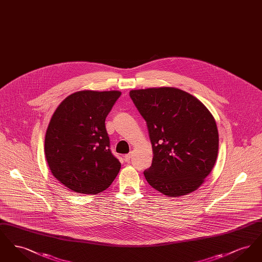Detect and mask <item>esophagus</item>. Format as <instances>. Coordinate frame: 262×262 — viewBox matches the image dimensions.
<instances>
[{
    "mask_svg": "<svg viewBox=\"0 0 262 262\" xmlns=\"http://www.w3.org/2000/svg\"><path fill=\"white\" fill-rule=\"evenodd\" d=\"M124 158H125V161H129L130 158H132V152L128 153V154H125V156H124Z\"/></svg>",
    "mask_w": 262,
    "mask_h": 262,
    "instance_id": "esophagus-1",
    "label": "esophagus"
}]
</instances>
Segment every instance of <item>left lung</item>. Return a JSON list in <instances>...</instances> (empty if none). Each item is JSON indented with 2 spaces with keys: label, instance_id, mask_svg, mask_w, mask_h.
Here are the masks:
<instances>
[{
  "label": "left lung",
  "instance_id": "left-lung-1",
  "mask_svg": "<svg viewBox=\"0 0 262 262\" xmlns=\"http://www.w3.org/2000/svg\"><path fill=\"white\" fill-rule=\"evenodd\" d=\"M129 96L146 122L152 144V164L143 172L148 184L170 198L196 190L218 155L219 136L211 113L178 88L130 90Z\"/></svg>",
  "mask_w": 262,
  "mask_h": 262
}]
</instances>
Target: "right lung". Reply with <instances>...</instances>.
<instances>
[{
	"label": "right lung",
	"instance_id": "1",
	"mask_svg": "<svg viewBox=\"0 0 262 262\" xmlns=\"http://www.w3.org/2000/svg\"><path fill=\"white\" fill-rule=\"evenodd\" d=\"M121 92L77 91L58 106L45 136V156L64 187L97 194L111 186L121 163L110 150L105 120Z\"/></svg>",
	"mask_w": 262,
	"mask_h": 262
}]
</instances>
